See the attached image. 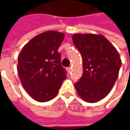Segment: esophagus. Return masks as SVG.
<instances>
[{"label": "esophagus", "mask_w": 130, "mask_h": 130, "mask_svg": "<svg viewBox=\"0 0 130 130\" xmlns=\"http://www.w3.org/2000/svg\"><path fill=\"white\" fill-rule=\"evenodd\" d=\"M72 68L71 67H70L68 68V72H70L72 71Z\"/></svg>", "instance_id": "obj_1"}]
</instances>
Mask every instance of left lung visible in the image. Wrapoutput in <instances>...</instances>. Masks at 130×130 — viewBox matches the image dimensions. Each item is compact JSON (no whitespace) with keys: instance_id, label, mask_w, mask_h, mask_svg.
<instances>
[{"instance_id":"left-lung-1","label":"left lung","mask_w":130,"mask_h":130,"mask_svg":"<svg viewBox=\"0 0 130 130\" xmlns=\"http://www.w3.org/2000/svg\"><path fill=\"white\" fill-rule=\"evenodd\" d=\"M73 43L81 53L83 74L74 84L79 96L95 103L111 92L122 61L115 47L102 35L74 34Z\"/></svg>"}]
</instances>
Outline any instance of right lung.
<instances>
[{
	"label": "right lung",
	"instance_id": "right-lung-1",
	"mask_svg": "<svg viewBox=\"0 0 130 130\" xmlns=\"http://www.w3.org/2000/svg\"><path fill=\"white\" fill-rule=\"evenodd\" d=\"M64 34L47 31L30 40L18 56L17 70L24 90L34 100L47 102L57 95L66 71L58 49Z\"/></svg>",
	"mask_w": 130,
	"mask_h": 130
}]
</instances>
